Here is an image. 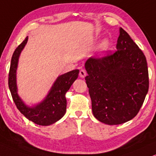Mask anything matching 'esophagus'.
<instances>
[{
    "instance_id": "34e87169",
    "label": "esophagus",
    "mask_w": 156,
    "mask_h": 156,
    "mask_svg": "<svg viewBox=\"0 0 156 156\" xmlns=\"http://www.w3.org/2000/svg\"><path fill=\"white\" fill-rule=\"evenodd\" d=\"M79 76L80 78H85L86 76V71L83 69H81V70H80V73H79Z\"/></svg>"
}]
</instances>
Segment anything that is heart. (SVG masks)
Segmentation results:
<instances>
[{
  "mask_svg": "<svg viewBox=\"0 0 156 156\" xmlns=\"http://www.w3.org/2000/svg\"><path fill=\"white\" fill-rule=\"evenodd\" d=\"M110 46V42L109 41V39H104L103 41L101 42V44L99 45V50L102 53H104L106 52L108 50H109Z\"/></svg>",
  "mask_w": 156,
  "mask_h": 156,
  "instance_id": "1",
  "label": "heart"
}]
</instances>
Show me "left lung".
<instances>
[{
  "mask_svg": "<svg viewBox=\"0 0 156 156\" xmlns=\"http://www.w3.org/2000/svg\"><path fill=\"white\" fill-rule=\"evenodd\" d=\"M117 51L85 63L93 114L106 125H120L137 115L149 88L143 51L119 28Z\"/></svg>",
  "mask_w": 156,
  "mask_h": 156,
  "instance_id": "left-lung-1",
  "label": "left lung"
}]
</instances>
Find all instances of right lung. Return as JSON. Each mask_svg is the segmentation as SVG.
Returning a JSON list of instances; mask_svg holds the SVG:
<instances>
[{
	"label": "right lung",
	"mask_w": 156,
	"mask_h": 156,
	"mask_svg": "<svg viewBox=\"0 0 156 156\" xmlns=\"http://www.w3.org/2000/svg\"><path fill=\"white\" fill-rule=\"evenodd\" d=\"M28 41V37L19 45L12 55L9 74V86L17 109L30 121L39 125L47 126L55 123L64 116L66 112V92L77 79L79 70L61 75L57 78L47 96L37 105L29 107L17 94L16 69L19 55Z\"/></svg>",
	"instance_id": "right-lung-1"
}]
</instances>
